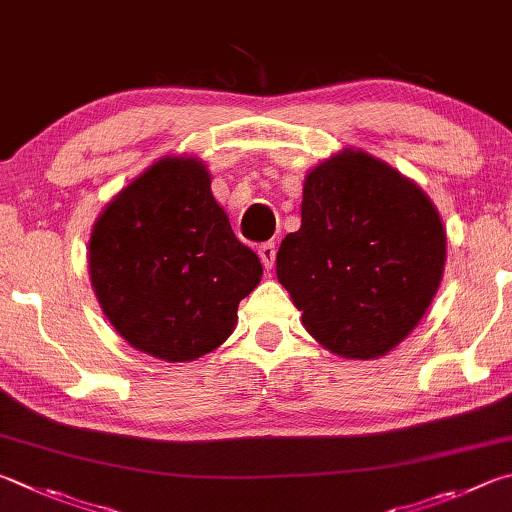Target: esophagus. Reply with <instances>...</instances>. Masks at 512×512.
<instances>
[{
	"label": "esophagus",
	"instance_id": "1",
	"mask_svg": "<svg viewBox=\"0 0 512 512\" xmlns=\"http://www.w3.org/2000/svg\"><path fill=\"white\" fill-rule=\"evenodd\" d=\"M258 256H261V263L265 270H272L274 261H276V245L274 242H263V245H258Z\"/></svg>",
	"mask_w": 512,
	"mask_h": 512
}]
</instances>
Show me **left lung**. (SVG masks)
I'll return each instance as SVG.
<instances>
[{
	"label": "left lung",
	"instance_id": "left-lung-1",
	"mask_svg": "<svg viewBox=\"0 0 512 512\" xmlns=\"http://www.w3.org/2000/svg\"><path fill=\"white\" fill-rule=\"evenodd\" d=\"M443 265L445 231L429 197L360 150L306 177L301 229L276 254V276L308 333L360 360L391 351L418 326Z\"/></svg>",
	"mask_w": 512,
	"mask_h": 512
}]
</instances>
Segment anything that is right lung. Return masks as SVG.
<instances>
[{"label": "right lung", "mask_w": 512, "mask_h": 512, "mask_svg": "<svg viewBox=\"0 0 512 512\" xmlns=\"http://www.w3.org/2000/svg\"><path fill=\"white\" fill-rule=\"evenodd\" d=\"M98 303L125 342L168 362L211 353L263 265L197 159H161L107 204L89 240Z\"/></svg>", "instance_id": "1"}]
</instances>
